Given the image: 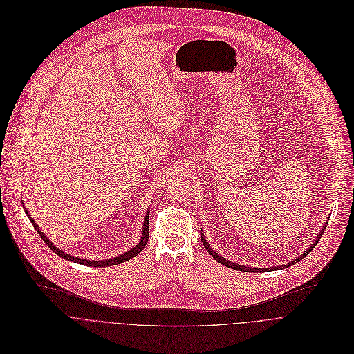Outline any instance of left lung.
<instances>
[{
    "label": "left lung",
    "mask_w": 354,
    "mask_h": 354,
    "mask_svg": "<svg viewBox=\"0 0 354 354\" xmlns=\"http://www.w3.org/2000/svg\"><path fill=\"white\" fill-rule=\"evenodd\" d=\"M325 229V227H324ZM324 229L321 230V233L318 234V237L315 239V241L310 245V248L307 250V251H304V254H301L300 255V258H296L295 261H292V262H289L288 265H281V266H279V268H288V266H292V265H295V263H297L300 259H303L306 255H308V252L317 245V243L321 240V237H322V233H324ZM201 240H202V243H203V245H205V248L207 250V252L214 257L219 263H222V265H225V266H227V268H232V269H236V270H243V272H265V270H272V269H279V268H276V266H273V268H250V266H244V265H237V263H234V262H230V261H227V259H225L223 257H221V255H218V252H215L214 250H212V247L207 244V241H206V239H205V236H203V233H202V230H201Z\"/></svg>",
    "instance_id": "left-lung-1"
}]
</instances>
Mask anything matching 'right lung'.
Returning a JSON list of instances; mask_svg holds the SVG:
<instances>
[{
  "instance_id": "add662e5",
  "label": "right lung",
  "mask_w": 354,
  "mask_h": 354,
  "mask_svg": "<svg viewBox=\"0 0 354 354\" xmlns=\"http://www.w3.org/2000/svg\"><path fill=\"white\" fill-rule=\"evenodd\" d=\"M25 212L28 214V216H29V219H30L33 227L36 229V232L39 233V236L43 239V241L50 247L51 251H54L57 255H59L61 258H64V259H66V261H73V262H77V263H81V265H86V266H95V268H97V266H113V265H118V263H121V262H125V261H128V259L136 257L140 251H142V250L145 248L147 243H148V239H149V212H147L145 219H144V227H142V237H140V241H139L133 248L128 250L127 252H124V254H121V255H118V257H115V258H110V259H104V261L82 259V258L73 257V255H69V254H66V252L58 250V248L40 232L39 226H37L36 222L30 218V215H29V212L26 210V207H25Z\"/></svg>"
}]
</instances>
